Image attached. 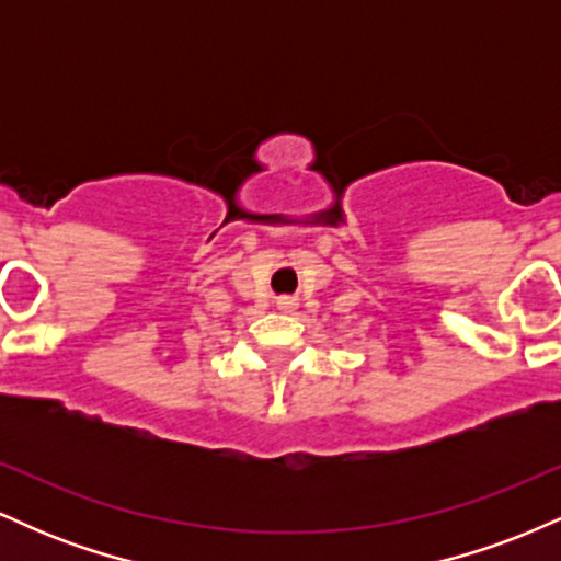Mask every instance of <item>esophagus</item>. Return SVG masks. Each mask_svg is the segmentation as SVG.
Instances as JSON below:
<instances>
[{
  "mask_svg": "<svg viewBox=\"0 0 561 561\" xmlns=\"http://www.w3.org/2000/svg\"><path fill=\"white\" fill-rule=\"evenodd\" d=\"M295 306H298V302H295V298H279L276 300V308H279V311H295Z\"/></svg>",
  "mask_w": 561,
  "mask_h": 561,
  "instance_id": "esophagus-1",
  "label": "esophagus"
}]
</instances>
